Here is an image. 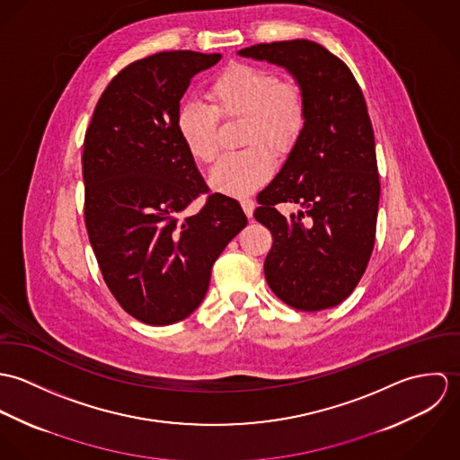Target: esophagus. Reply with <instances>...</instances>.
I'll list each match as a JSON object with an SVG mask.
<instances>
[{
  "instance_id": "34e87169",
  "label": "esophagus",
  "mask_w": 460,
  "mask_h": 460,
  "mask_svg": "<svg viewBox=\"0 0 460 460\" xmlns=\"http://www.w3.org/2000/svg\"><path fill=\"white\" fill-rule=\"evenodd\" d=\"M241 205H243L244 214H246L248 217H252V216H253V210H255V201H253L252 198H243V199H241Z\"/></svg>"
}]
</instances>
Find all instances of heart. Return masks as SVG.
I'll return each mask as SVG.
<instances>
[{"instance_id": "obj_1", "label": "heart", "mask_w": 460, "mask_h": 460, "mask_svg": "<svg viewBox=\"0 0 460 460\" xmlns=\"http://www.w3.org/2000/svg\"><path fill=\"white\" fill-rule=\"evenodd\" d=\"M210 106L184 102L177 111V131L190 154L199 163L217 155V116L246 119L244 152L225 155L210 173L214 190L246 197L257 191L274 170V155L290 154L301 141L308 108L296 84L281 83L272 70L234 64L221 70L208 84Z\"/></svg>"}]
</instances>
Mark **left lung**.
<instances>
[{
	"label": "left lung",
	"mask_w": 460,
	"mask_h": 460,
	"mask_svg": "<svg viewBox=\"0 0 460 460\" xmlns=\"http://www.w3.org/2000/svg\"><path fill=\"white\" fill-rule=\"evenodd\" d=\"M237 55L283 66L308 108L299 145L259 193L255 219L272 234L265 279L296 310L336 306L359 283L376 243L381 184L363 92L349 66L312 40L257 44ZM278 202L300 210L287 218Z\"/></svg>",
	"instance_id": "left-lung-1"
}]
</instances>
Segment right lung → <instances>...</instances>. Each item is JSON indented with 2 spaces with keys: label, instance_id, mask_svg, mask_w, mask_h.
<instances>
[{
  "label": "right lung",
  "instance_id": "add662e5",
  "mask_svg": "<svg viewBox=\"0 0 460 460\" xmlns=\"http://www.w3.org/2000/svg\"><path fill=\"white\" fill-rule=\"evenodd\" d=\"M221 55L164 51L117 74L84 134V221L111 294L134 319L168 326L203 301L210 269L248 225L234 198L208 195L177 131L191 77Z\"/></svg>",
  "mask_w": 460,
  "mask_h": 460
}]
</instances>
